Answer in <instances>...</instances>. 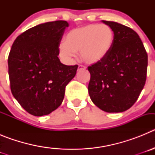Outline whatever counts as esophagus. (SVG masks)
Here are the masks:
<instances>
[{"mask_svg": "<svg viewBox=\"0 0 155 155\" xmlns=\"http://www.w3.org/2000/svg\"><path fill=\"white\" fill-rule=\"evenodd\" d=\"M85 68H86V67L84 65H79L78 66V71L81 69H85Z\"/></svg>", "mask_w": 155, "mask_h": 155, "instance_id": "34e87169", "label": "esophagus"}]
</instances>
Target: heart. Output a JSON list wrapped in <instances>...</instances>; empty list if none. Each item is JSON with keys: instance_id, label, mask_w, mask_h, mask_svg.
I'll use <instances>...</instances> for the list:
<instances>
[{"instance_id": "heart-1", "label": "heart", "mask_w": 155, "mask_h": 155, "mask_svg": "<svg viewBox=\"0 0 155 155\" xmlns=\"http://www.w3.org/2000/svg\"><path fill=\"white\" fill-rule=\"evenodd\" d=\"M113 42V32L106 25H87L71 30L60 46V53L65 59L72 58L81 52L82 60L94 64L107 55Z\"/></svg>"}]
</instances>
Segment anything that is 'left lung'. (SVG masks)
I'll return each mask as SVG.
<instances>
[{"instance_id": "8db88e82", "label": "left lung", "mask_w": 155, "mask_h": 155, "mask_svg": "<svg viewBox=\"0 0 155 155\" xmlns=\"http://www.w3.org/2000/svg\"><path fill=\"white\" fill-rule=\"evenodd\" d=\"M112 28L113 46L102 60L87 68L88 93L93 103L107 113H122L137 100L146 82L147 54L132 28L102 21Z\"/></svg>"}]
</instances>
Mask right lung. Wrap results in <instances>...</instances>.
<instances>
[{"mask_svg": "<svg viewBox=\"0 0 155 155\" xmlns=\"http://www.w3.org/2000/svg\"><path fill=\"white\" fill-rule=\"evenodd\" d=\"M68 21L38 25L24 31L12 44L8 59L11 91L31 115L50 114L61 105L67 84L78 66H68L58 58L59 46Z\"/></svg>", "mask_w": 155, "mask_h": 155, "instance_id": "add662e5", "label": "right lung"}]
</instances>
